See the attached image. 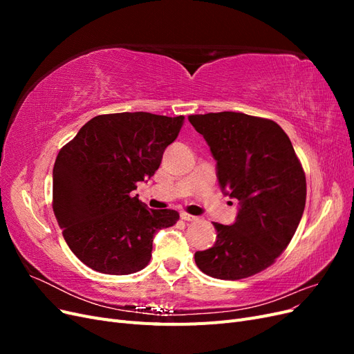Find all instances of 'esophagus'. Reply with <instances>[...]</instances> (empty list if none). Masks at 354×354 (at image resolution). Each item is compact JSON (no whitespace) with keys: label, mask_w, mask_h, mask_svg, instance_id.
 Returning a JSON list of instances; mask_svg holds the SVG:
<instances>
[{"label":"esophagus","mask_w":354,"mask_h":354,"mask_svg":"<svg viewBox=\"0 0 354 354\" xmlns=\"http://www.w3.org/2000/svg\"><path fill=\"white\" fill-rule=\"evenodd\" d=\"M180 218L181 220H185V221H195V220H198V217H195V216H192V214H187V212H180Z\"/></svg>","instance_id":"esophagus-1"}]
</instances>
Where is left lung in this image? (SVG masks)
<instances>
[{"label":"left lung","mask_w":354,"mask_h":354,"mask_svg":"<svg viewBox=\"0 0 354 354\" xmlns=\"http://www.w3.org/2000/svg\"><path fill=\"white\" fill-rule=\"evenodd\" d=\"M203 136L226 195L239 201L236 221L214 223V246L195 254L199 270L238 281L272 266L291 242L306 207V174L291 140L272 120L241 112L190 115Z\"/></svg>","instance_id":"left-lung-1"}]
</instances>
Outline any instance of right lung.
Returning a JSON list of instances; mask_svg holds the SVG:
<instances>
[{
  "label": "right lung",
  "instance_id": "add662e5",
  "mask_svg": "<svg viewBox=\"0 0 354 354\" xmlns=\"http://www.w3.org/2000/svg\"><path fill=\"white\" fill-rule=\"evenodd\" d=\"M185 116L122 112L94 116L60 149L53 168V211L71 251L90 269L131 274L151 261L155 233L174 226V209L133 196L151 178Z\"/></svg>",
  "mask_w": 354,
  "mask_h": 354
}]
</instances>
